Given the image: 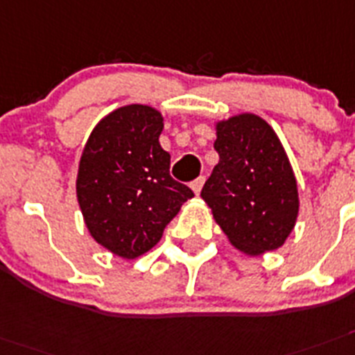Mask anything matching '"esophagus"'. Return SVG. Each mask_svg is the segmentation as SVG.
Masks as SVG:
<instances>
[{"label": "esophagus", "mask_w": 355, "mask_h": 355, "mask_svg": "<svg viewBox=\"0 0 355 355\" xmlns=\"http://www.w3.org/2000/svg\"><path fill=\"white\" fill-rule=\"evenodd\" d=\"M204 182H205V178L204 177H198L195 180V182L191 184V189H193V191H195V195H200L202 187H204Z\"/></svg>", "instance_id": "34e87169"}]
</instances>
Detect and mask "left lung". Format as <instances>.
Instances as JSON below:
<instances>
[{
	"label": "left lung",
	"mask_w": 355,
	"mask_h": 355,
	"mask_svg": "<svg viewBox=\"0 0 355 355\" xmlns=\"http://www.w3.org/2000/svg\"><path fill=\"white\" fill-rule=\"evenodd\" d=\"M218 164L200 196L229 243L249 256L284 245L300 213L293 166L269 122L238 113L214 122Z\"/></svg>",
	"instance_id": "obj_1"
}]
</instances>
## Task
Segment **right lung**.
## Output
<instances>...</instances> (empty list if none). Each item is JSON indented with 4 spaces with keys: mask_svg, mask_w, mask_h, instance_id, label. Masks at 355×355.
Returning a JSON list of instances; mask_svg holds the SVG:
<instances>
[{
    "mask_svg": "<svg viewBox=\"0 0 355 355\" xmlns=\"http://www.w3.org/2000/svg\"><path fill=\"white\" fill-rule=\"evenodd\" d=\"M164 117L146 104H126L97 122L85 144L76 191L95 242L133 260L160 242L193 191L169 177L159 137Z\"/></svg>",
    "mask_w": 355,
    "mask_h": 355,
    "instance_id": "1",
    "label": "right lung"
}]
</instances>
